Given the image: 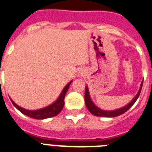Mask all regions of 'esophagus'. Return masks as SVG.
Instances as JSON below:
<instances>
[{"instance_id":"obj_1","label":"esophagus","mask_w":152,"mask_h":152,"mask_svg":"<svg viewBox=\"0 0 152 152\" xmlns=\"http://www.w3.org/2000/svg\"><path fill=\"white\" fill-rule=\"evenodd\" d=\"M84 74H85L84 69H79V72H78V76H79V77H80V76H83Z\"/></svg>"}]
</instances>
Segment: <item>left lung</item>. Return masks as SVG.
I'll list each match as a JSON object with an SVG mask.
<instances>
[{"mask_svg": "<svg viewBox=\"0 0 152 152\" xmlns=\"http://www.w3.org/2000/svg\"><path fill=\"white\" fill-rule=\"evenodd\" d=\"M143 81L142 82L140 85V88H139V91L137 92V94L136 95V96L132 98V100L130 102L127 104L125 106L120 107V108L116 109V110H102V109L99 108L98 106L95 104V103L92 102L91 100V96H90L89 91H88V86L86 85V91H85V102H86V107L89 110V112L91 113H92L93 115L97 116V117H115L117 116H120L121 114H123L124 113H125L126 111L129 110L131 107L135 104V102H136V100L139 98V95H140L141 90H142V87Z\"/></svg>", "mask_w": 152, "mask_h": 152, "instance_id": "left-lung-1", "label": "left lung"}]
</instances>
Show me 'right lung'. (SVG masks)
<instances>
[{"instance_id": "add662e5", "label": "right lung", "mask_w": 152, "mask_h": 152, "mask_svg": "<svg viewBox=\"0 0 152 152\" xmlns=\"http://www.w3.org/2000/svg\"><path fill=\"white\" fill-rule=\"evenodd\" d=\"M72 82H73V80H71L70 82H69L65 86V87L63 88L62 91L60 94L59 97L57 98L55 102L49 104L48 106L45 107L43 108L37 109V110H27V109L23 108L22 107L19 106L18 104H16L11 98H10V101H11L13 104L14 105V107L17 110H20L23 114L31 117V118L36 119V120H44V119L50 118V117L57 116L62 110L63 107L64 106V98H65L66 91L69 89V86L72 83Z\"/></svg>"}]
</instances>
